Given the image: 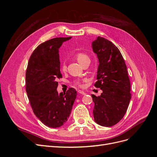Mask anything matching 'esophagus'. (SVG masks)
<instances>
[{
	"label": "esophagus",
	"instance_id": "1",
	"mask_svg": "<svg viewBox=\"0 0 157 157\" xmlns=\"http://www.w3.org/2000/svg\"><path fill=\"white\" fill-rule=\"evenodd\" d=\"M78 94H82V95H85V94H86V93H85L83 91H82V90H78Z\"/></svg>",
	"mask_w": 157,
	"mask_h": 157
}]
</instances>
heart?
Listing matches in <instances>:
<instances>
[{
  "instance_id": "b5f03b06",
  "label": "heart",
  "mask_w": 157,
  "mask_h": 157,
  "mask_svg": "<svg viewBox=\"0 0 157 157\" xmlns=\"http://www.w3.org/2000/svg\"><path fill=\"white\" fill-rule=\"evenodd\" d=\"M76 59H77V61L80 65H82V63H84L85 61L90 60L88 56L86 54H85L84 53H78V54H76ZM66 69H67V67H66V65L65 64H63L62 65V67H61V70H62L63 71H65ZM85 80H86V79H84L83 81H85ZM75 84L77 85V86H79V87H82V86L81 82L79 81V80L75 81Z\"/></svg>"
}]
</instances>
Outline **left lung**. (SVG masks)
I'll list each match as a JSON object with an SVG mask.
<instances>
[{
	"mask_svg": "<svg viewBox=\"0 0 157 157\" xmlns=\"http://www.w3.org/2000/svg\"><path fill=\"white\" fill-rule=\"evenodd\" d=\"M99 66L95 87L103 92L92 94L94 121L102 126L115 125L124 117L131 99L130 82L124 58L117 47L105 38L98 36L92 42Z\"/></svg>",
	"mask_w": 157,
	"mask_h": 157,
	"instance_id": "8db88e82",
	"label": "left lung"
}]
</instances>
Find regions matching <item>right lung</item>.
I'll list each match as a JSON object with an SVG mask.
<instances>
[{"mask_svg": "<svg viewBox=\"0 0 157 157\" xmlns=\"http://www.w3.org/2000/svg\"><path fill=\"white\" fill-rule=\"evenodd\" d=\"M70 37H58L36 47L31 54L25 74L28 98L36 117L44 125L59 128L67 122L77 91L70 88L66 93L58 94V78L60 73L59 48Z\"/></svg>", "mask_w": 157, "mask_h": 157, "instance_id": "right-lung-1", "label": "right lung"}]
</instances>
